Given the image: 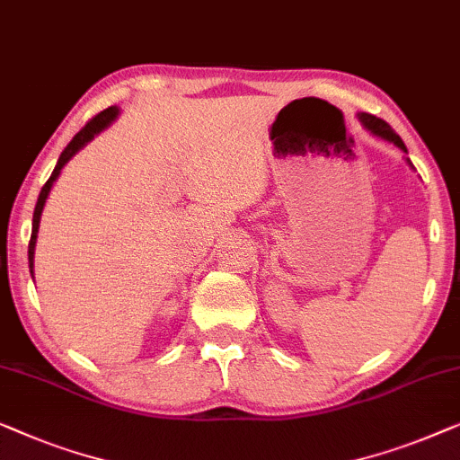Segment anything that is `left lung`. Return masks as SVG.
Returning <instances> with one entry per match:
<instances>
[{
  "label": "left lung",
  "instance_id": "8db88e82",
  "mask_svg": "<svg viewBox=\"0 0 460 460\" xmlns=\"http://www.w3.org/2000/svg\"><path fill=\"white\" fill-rule=\"evenodd\" d=\"M357 118H358V122L363 124V128L365 130H369L371 135L374 137H377V138H382V141H388V143H392L394 145V147H398L401 149L402 153H404V162H407L411 168H412V164H411V159L407 157V147H404V143H402V138L396 135L394 130L390 128V124L388 122H384L382 118H376V116H371V114H357ZM415 170V168H412Z\"/></svg>",
  "mask_w": 460,
  "mask_h": 460
}]
</instances>
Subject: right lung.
I'll return each instance as SVG.
<instances>
[{"label":"right lung","instance_id":"right-lung-1","mask_svg":"<svg viewBox=\"0 0 460 460\" xmlns=\"http://www.w3.org/2000/svg\"><path fill=\"white\" fill-rule=\"evenodd\" d=\"M119 110L116 108V105H111V108L103 110L102 114H97L95 118L91 119V122H86L84 128L81 132H76L75 138L68 143V147H66L62 151V155H59L56 168H53L49 181L45 182V186L41 189V192H39V199H37V205H35V214H32V234H31V243H29V268H31V276L35 278V246H37V234H39V224H41V214L45 209V203H48V197L49 192L53 189V182L58 181V176L62 174V168L66 164L70 162L72 157L76 155L78 151H81L83 147H86L93 138H95L99 132H103L108 126L114 122V119L118 118Z\"/></svg>","mask_w":460,"mask_h":460}]
</instances>
